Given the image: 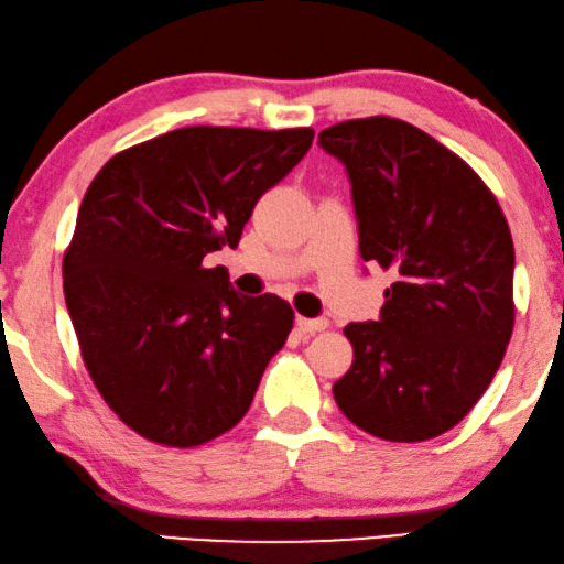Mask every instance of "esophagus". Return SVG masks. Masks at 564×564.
Here are the masks:
<instances>
[{"label":"esophagus","mask_w":564,"mask_h":564,"mask_svg":"<svg viewBox=\"0 0 564 564\" xmlns=\"http://www.w3.org/2000/svg\"><path fill=\"white\" fill-rule=\"evenodd\" d=\"M296 327L299 332H304V335H314V332H322L329 327L327 319H306V316H296Z\"/></svg>","instance_id":"1"}]
</instances>
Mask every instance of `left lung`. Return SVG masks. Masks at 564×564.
<instances>
[{
	"label": "left lung",
	"mask_w": 564,
	"mask_h": 564,
	"mask_svg": "<svg viewBox=\"0 0 564 564\" xmlns=\"http://www.w3.org/2000/svg\"><path fill=\"white\" fill-rule=\"evenodd\" d=\"M319 145L345 163L360 256L395 281L378 322H352V365L332 386L355 426L424 442L463 422L513 332V240L482 178L393 117L332 124Z\"/></svg>",
	"instance_id": "left-lung-1"
}]
</instances>
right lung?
Masks as SVG:
<instances>
[{
  "label": "right lung",
  "instance_id": "add662e5",
  "mask_svg": "<svg viewBox=\"0 0 564 564\" xmlns=\"http://www.w3.org/2000/svg\"><path fill=\"white\" fill-rule=\"evenodd\" d=\"M312 127H181L117 153L86 188L63 293L86 370L122 422L199 447L248 414L293 308L240 296L204 258L312 148Z\"/></svg>",
  "mask_w": 564,
  "mask_h": 564
}]
</instances>
